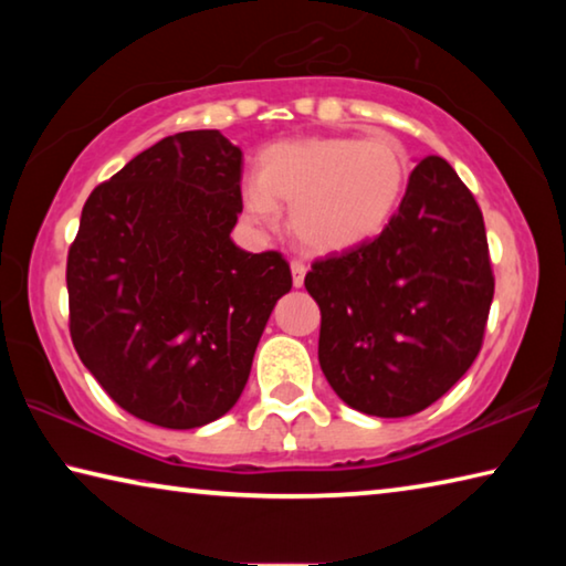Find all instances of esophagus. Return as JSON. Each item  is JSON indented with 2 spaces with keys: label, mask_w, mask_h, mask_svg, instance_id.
Segmentation results:
<instances>
[{
  "label": "esophagus",
  "mask_w": 566,
  "mask_h": 566,
  "mask_svg": "<svg viewBox=\"0 0 566 566\" xmlns=\"http://www.w3.org/2000/svg\"><path fill=\"white\" fill-rule=\"evenodd\" d=\"M292 282L294 286H302L304 284V274H306V264L300 260H292Z\"/></svg>",
  "instance_id": "34e87169"
}]
</instances>
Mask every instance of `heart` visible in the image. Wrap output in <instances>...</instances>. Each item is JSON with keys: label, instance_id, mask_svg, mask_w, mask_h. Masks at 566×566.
Segmentation results:
<instances>
[{"label": "heart", "instance_id": "1", "mask_svg": "<svg viewBox=\"0 0 566 566\" xmlns=\"http://www.w3.org/2000/svg\"><path fill=\"white\" fill-rule=\"evenodd\" d=\"M407 149L389 134L306 137L262 151L260 175L242 185L244 214L274 227L290 205L292 232L312 252H342L385 229L405 197Z\"/></svg>", "mask_w": 566, "mask_h": 566}]
</instances>
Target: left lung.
Here are the masks:
<instances>
[{
    "instance_id": "left-lung-1",
    "label": "left lung",
    "mask_w": 566,
    "mask_h": 566,
    "mask_svg": "<svg viewBox=\"0 0 566 566\" xmlns=\"http://www.w3.org/2000/svg\"><path fill=\"white\" fill-rule=\"evenodd\" d=\"M304 286L339 399L371 417L417 415L482 349L494 296L482 209L442 157L421 159L381 234L314 262Z\"/></svg>"
}]
</instances>
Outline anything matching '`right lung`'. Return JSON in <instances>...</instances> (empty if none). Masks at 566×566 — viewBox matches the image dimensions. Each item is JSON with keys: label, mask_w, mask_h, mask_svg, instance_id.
<instances>
[{"label": "right lung", "mask_w": 566, "mask_h": 566, "mask_svg": "<svg viewBox=\"0 0 566 566\" xmlns=\"http://www.w3.org/2000/svg\"><path fill=\"white\" fill-rule=\"evenodd\" d=\"M242 149L179 132L92 191L66 256L70 334L102 389L137 419L195 429L227 415L276 300L280 252L229 232L242 212Z\"/></svg>", "instance_id": "1"}]
</instances>
